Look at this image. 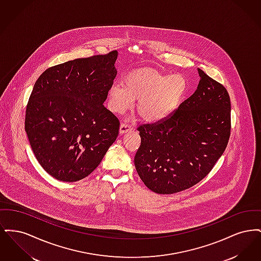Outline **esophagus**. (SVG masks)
Listing matches in <instances>:
<instances>
[{
	"label": "esophagus",
	"instance_id": "1",
	"mask_svg": "<svg viewBox=\"0 0 261 261\" xmlns=\"http://www.w3.org/2000/svg\"><path fill=\"white\" fill-rule=\"evenodd\" d=\"M131 130H132V126L129 124V123L122 122L121 125H120V129H119V131H120V133H121V134H125V133H127V132L131 131Z\"/></svg>",
	"mask_w": 261,
	"mask_h": 261
}]
</instances>
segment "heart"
<instances>
[{"instance_id": "1", "label": "heart", "mask_w": 261, "mask_h": 261, "mask_svg": "<svg viewBox=\"0 0 261 261\" xmlns=\"http://www.w3.org/2000/svg\"><path fill=\"white\" fill-rule=\"evenodd\" d=\"M187 91L188 82L183 75L140 69L126 76L124 85L117 83L109 89V108L122 114L138 100L139 115L149 123H160L179 108Z\"/></svg>"}]
</instances>
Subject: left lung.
Here are the masks:
<instances>
[{
	"label": "left lung",
	"instance_id": "left-lung-1",
	"mask_svg": "<svg viewBox=\"0 0 261 261\" xmlns=\"http://www.w3.org/2000/svg\"><path fill=\"white\" fill-rule=\"evenodd\" d=\"M195 93L160 123L138 127L134 159L144 184L170 195L198 184L223 154L231 132V101L222 84L201 69Z\"/></svg>",
	"mask_w": 261,
	"mask_h": 261
}]
</instances>
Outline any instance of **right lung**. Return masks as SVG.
Listing matches in <instances>:
<instances>
[{
  "instance_id": "1",
  "label": "right lung",
  "mask_w": 261,
  "mask_h": 261,
  "mask_svg": "<svg viewBox=\"0 0 261 261\" xmlns=\"http://www.w3.org/2000/svg\"><path fill=\"white\" fill-rule=\"evenodd\" d=\"M116 59L112 50L55 65L33 87L25 131L38 162L57 180L87 177L118 136L119 120L103 106Z\"/></svg>"
}]
</instances>
